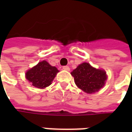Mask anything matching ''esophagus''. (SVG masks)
<instances>
[{
    "label": "esophagus",
    "mask_w": 132,
    "mask_h": 132,
    "mask_svg": "<svg viewBox=\"0 0 132 132\" xmlns=\"http://www.w3.org/2000/svg\"><path fill=\"white\" fill-rule=\"evenodd\" d=\"M62 69L64 70H67V71H70V68H69L68 66H63Z\"/></svg>",
    "instance_id": "34e87169"
}]
</instances>
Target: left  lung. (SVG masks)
Here are the masks:
<instances>
[{
  "instance_id": "1",
  "label": "left lung",
  "mask_w": 132,
  "mask_h": 132,
  "mask_svg": "<svg viewBox=\"0 0 132 132\" xmlns=\"http://www.w3.org/2000/svg\"><path fill=\"white\" fill-rule=\"evenodd\" d=\"M71 75L74 77L76 86L89 94L100 90L107 79L106 73L104 70L95 68L87 62L79 64L72 71Z\"/></svg>"
}]
</instances>
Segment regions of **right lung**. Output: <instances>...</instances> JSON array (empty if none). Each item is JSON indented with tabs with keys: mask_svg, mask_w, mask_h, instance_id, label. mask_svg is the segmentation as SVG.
I'll return each instance as SVG.
<instances>
[{
	"mask_svg": "<svg viewBox=\"0 0 132 132\" xmlns=\"http://www.w3.org/2000/svg\"><path fill=\"white\" fill-rule=\"evenodd\" d=\"M58 72L56 67L44 60L28 70L26 73V78L34 87L44 89L51 84Z\"/></svg>",
	"mask_w": 132,
	"mask_h": 132,
	"instance_id": "1",
	"label": "right lung"
}]
</instances>
